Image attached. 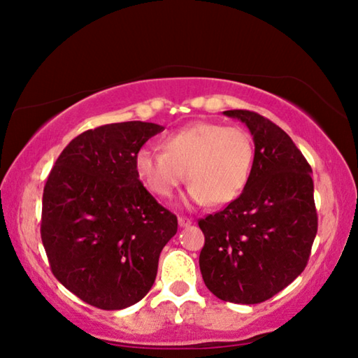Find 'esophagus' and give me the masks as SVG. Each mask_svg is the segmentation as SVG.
<instances>
[{
  "label": "esophagus",
  "instance_id": "34e87169",
  "mask_svg": "<svg viewBox=\"0 0 358 358\" xmlns=\"http://www.w3.org/2000/svg\"><path fill=\"white\" fill-rule=\"evenodd\" d=\"M178 224H180V227H187V226H191L192 221L186 216H178Z\"/></svg>",
  "mask_w": 358,
  "mask_h": 358
}]
</instances>
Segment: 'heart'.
<instances>
[{"instance_id":"heart-1","label":"heart","mask_w":358,"mask_h":358,"mask_svg":"<svg viewBox=\"0 0 358 358\" xmlns=\"http://www.w3.org/2000/svg\"><path fill=\"white\" fill-rule=\"evenodd\" d=\"M162 151L143 148L136 155V171L148 189L171 199L183 183L194 203L226 205L243 192L250 180L254 145L238 126L194 121L166 136Z\"/></svg>"}]
</instances>
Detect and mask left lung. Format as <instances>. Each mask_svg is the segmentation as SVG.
<instances>
[{"label":"left lung","mask_w":358,"mask_h":358,"mask_svg":"<svg viewBox=\"0 0 358 358\" xmlns=\"http://www.w3.org/2000/svg\"><path fill=\"white\" fill-rule=\"evenodd\" d=\"M254 138L243 192L226 208L199 220L205 286L217 299L254 305L289 286L308 264L317 234L311 166L286 132L251 110H226Z\"/></svg>","instance_id":"1"}]
</instances>
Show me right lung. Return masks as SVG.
Instances as JSON below:
<instances>
[{
	"mask_svg": "<svg viewBox=\"0 0 358 358\" xmlns=\"http://www.w3.org/2000/svg\"><path fill=\"white\" fill-rule=\"evenodd\" d=\"M164 128L143 121L99 126L72 138L48 173L41 238L52 273L88 305L123 310L153 286L177 216L157 203L136 155Z\"/></svg>",
	"mask_w": 358,
	"mask_h": 358,
	"instance_id": "add662e5",
	"label": "right lung"
}]
</instances>
